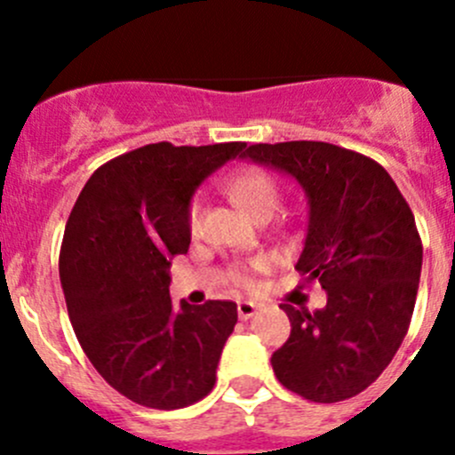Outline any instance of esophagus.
<instances>
[{
    "label": "esophagus",
    "mask_w": 455,
    "mask_h": 455,
    "mask_svg": "<svg viewBox=\"0 0 455 455\" xmlns=\"http://www.w3.org/2000/svg\"><path fill=\"white\" fill-rule=\"evenodd\" d=\"M255 313H257L255 301H237V315H240V319H251Z\"/></svg>",
    "instance_id": "esophagus-1"
}]
</instances>
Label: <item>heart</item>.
Here are the masks:
<instances>
[{
	"mask_svg": "<svg viewBox=\"0 0 455 455\" xmlns=\"http://www.w3.org/2000/svg\"><path fill=\"white\" fill-rule=\"evenodd\" d=\"M227 191L255 218L270 215L279 202L277 180L273 173L259 167H246L233 173L227 180ZM187 227L194 235L202 228V202L198 198L191 200L187 206ZM255 266H261V261H255ZM233 279L237 283H249V275L244 270H235Z\"/></svg>",
	"mask_w": 455,
	"mask_h": 455,
	"instance_id": "b5f03b06",
	"label": "heart"
}]
</instances>
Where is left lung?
<instances>
[{"instance_id":"8db88e82","label":"left lung","mask_w":455,"mask_h":455,"mask_svg":"<svg viewBox=\"0 0 455 455\" xmlns=\"http://www.w3.org/2000/svg\"><path fill=\"white\" fill-rule=\"evenodd\" d=\"M253 163L295 178L308 233L295 268L328 292L325 308L291 304V337L273 352L279 383L315 403L370 387L405 339L423 268L414 213L376 160L319 140L251 145Z\"/></svg>"}]
</instances>
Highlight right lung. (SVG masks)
I'll use <instances>...</instances> for the list:
<instances>
[{"label":"right lung","mask_w":455,"mask_h":455,"mask_svg":"<svg viewBox=\"0 0 455 455\" xmlns=\"http://www.w3.org/2000/svg\"><path fill=\"white\" fill-rule=\"evenodd\" d=\"M244 149L154 142L127 151L92 173L68 218L59 277L72 328L96 371L139 405L180 410L213 389L237 306L173 308L169 266L189 251L194 191Z\"/></svg>","instance_id":"1"}]
</instances>
